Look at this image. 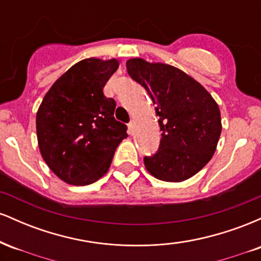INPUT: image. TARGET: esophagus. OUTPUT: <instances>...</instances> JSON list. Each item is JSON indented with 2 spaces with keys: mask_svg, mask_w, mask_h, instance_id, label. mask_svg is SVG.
Instances as JSON below:
<instances>
[{
  "mask_svg": "<svg viewBox=\"0 0 261 261\" xmlns=\"http://www.w3.org/2000/svg\"><path fill=\"white\" fill-rule=\"evenodd\" d=\"M127 126H128V133L133 134L134 133V127H135V122L134 121H130L127 124Z\"/></svg>",
  "mask_w": 261,
  "mask_h": 261,
  "instance_id": "obj_1",
  "label": "esophagus"
}]
</instances>
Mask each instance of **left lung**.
Instances as JSON below:
<instances>
[{
	"instance_id": "left-lung-1",
	"label": "left lung",
	"mask_w": 261,
	"mask_h": 261,
	"mask_svg": "<svg viewBox=\"0 0 261 261\" xmlns=\"http://www.w3.org/2000/svg\"><path fill=\"white\" fill-rule=\"evenodd\" d=\"M126 70L151 97L162 131L158 152L143 160L146 169L163 181L195 175L212 158L222 131L216 100L172 65L134 58L126 61Z\"/></svg>"
}]
</instances>
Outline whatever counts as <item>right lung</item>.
<instances>
[{"label": "right lung", "instance_id": "add662e5", "mask_svg": "<svg viewBox=\"0 0 261 261\" xmlns=\"http://www.w3.org/2000/svg\"><path fill=\"white\" fill-rule=\"evenodd\" d=\"M116 59H85L46 92L37 113V137L45 163L62 181L88 185L112 164L126 139V125L114 118L115 100L103 93L118 70Z\"/></svg>", "mask_w": 261, "mask_h": 261}]
</instances>
